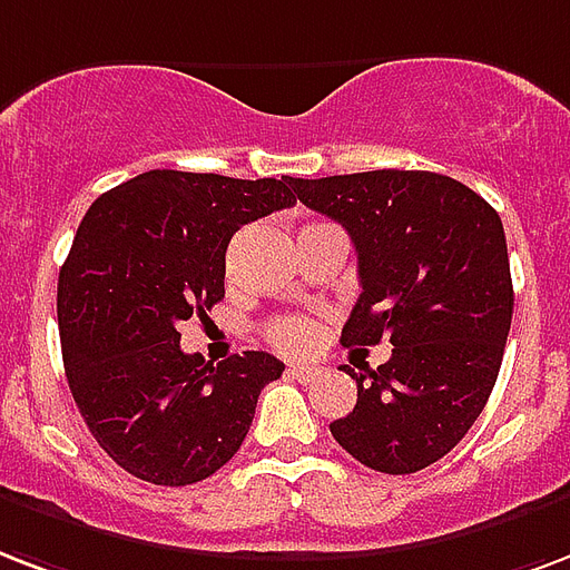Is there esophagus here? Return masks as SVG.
I'll return each mask as SVG.
<instances>
[{
    "instance_id": "1",
    "label": "esophagus",
    "mask_w": 570,
    "mask_h": 570,
    "mask_svg": "<svg viewBox=\"0 0 570 570\" xmlns=\"http://www.w3.org/2000/svg\"><path fill=\"white\" fill-rule=\"evenodd\" d=\"M289 376L298 382H316L323 376V371L316 364H289Z\"/></svg>"
}]
</instances>
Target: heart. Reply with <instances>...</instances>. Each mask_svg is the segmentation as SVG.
<instances>
[{
    "instance_id": "1",
    "label": "heart",
    "mask_w": 570,
    "mask_h": 570,
    "mask_svg": "<svg viewBox=\"0 0 570 570\" xmlns=\"http://www.w3.org/2000/svg\"><path fill=\"white\" fill-rule=\"evenodd\" d=\"M266 337L281 350H307L314 343V325L304 316H277L266 325Z\"/></svg>"
}]
</instances>
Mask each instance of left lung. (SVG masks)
<instances>
[{"instance_id": "obj_1", "label": "left lung", "mask_w": 570, "mask_h": 570, "mask_svg": "<svg viewBox=\"0 0 570 570\" xmlns=\"http://www.w3.org/2000/svg\"><path fill=\"white\" fill-rule=\"evenodd\" d=\"M295 194L358 254L362 295L343 346H394L376 371L343 364L358 401L332 436L376 472H419L466 436L497 385L514 311L502 220L463 181L428 169L298 179Z\"/></svg>"}]
</instances>
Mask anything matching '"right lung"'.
<instances>
[{
    "instance_id": "obj_1",
    "label": "right lung",
    "mask_w": 570,
    "mask_h": 570,
    "mask_svg": "<svg viewBox=\"0 0 570 570\" xmlns=\"http://www.w3.org/2000/svg\"><path fill=\"white\" fill-rule=\"evenodd\" d=\"M293 176L149 169L95 199L59 272L65 376L95 442L134 478L185 488L215 475L284 373L268 353L212 364L181 353V320L224 298L233 233L295 206Z\"/></svg>"
}]
</instances>
